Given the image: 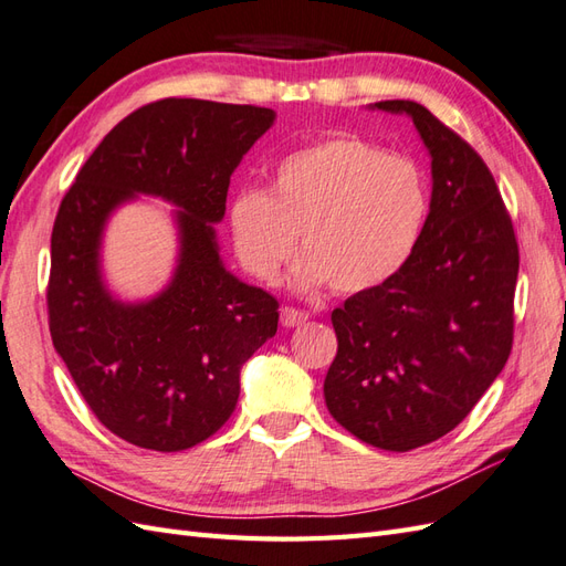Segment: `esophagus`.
<instances>
[{
    "instance_id": "34e87169",
    "label": "esophagus",
    "mask_w": 566,
    "mask_h": 566,
    "mask_svg": "<svg viewBox=\"0 0 566 566\" xmlns=\"http://www.w3.org/2000/svg\"><path fill=\"white\" fill-rule=\"evenodd\" d=\"M307 319H310V314L302 312V310H295V307H283L281 310V324L287 326V328L302 326Z\"/></svg>"
}]
</instances>
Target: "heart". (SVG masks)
<instances>
[{"mask_svg":"<svg viewBox=\"0 0 566 566\" xmlns=\"http://www.w3.org/2000/svg\"><path fill=\"white\" fill-rule=\"evenodd\" d=\"M427 218L418 165L355 136H334L285 156L271 189H247L230 206L242 266L273 283L297 247L300 291L328 285L355 295L403 269Z\"/></svg>","mask_w":566,"mask_h":566,"instance_id":"b5f03b06","label":"heart"}]
</instances>
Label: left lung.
I'll return each mask as SVG.
<instances>
[{"mask_svg": "<svg viewBox=\"0 0 566 566\" xmlns=\"http://www.w3.org/2000/svg\"><path fill=\"white\" fill-rule=\"evenodd\" d=\"M371 107L416 124L432 158L430 213L394 279L331 312L324 398L365 444L410 451L451 432L506 365L518 244L492 172L457 132L420 103Z\"/></svg>", "mask_w": 566, "mask_h": 566, "instance_id": "left-lung-1", "label": "left lung"}]
</instances>
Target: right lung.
<instances>
[{"label": "right lung", "mask_w": 566, "mask_h": 566, "mask_svg": "<svg viewBox=\"0 0 566 566\" xmlns=\"http://www.w3.org/2000/svg\"><path fill=\"white\" fill-rule=\"evenodd\" d=\"M275 119L269 107L165 98L124 117L78 170L54 218L52 346L109 432L154 451L195 447L238 406L240 369L279 328V300L218 252L230 175ZM139 193L178 206V266L164 291L122 303L99 269L108 216Z\"/></svg>", "instance_id": "right-lung-1"}]
</instances>
